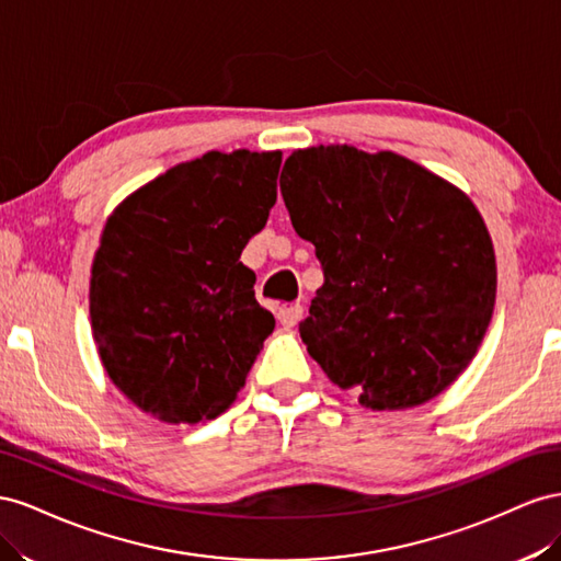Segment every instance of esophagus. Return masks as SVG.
Masks as SVG:
<instances>
[{
  "instance_id": "34e87169",
  "label": "esophagus",
  "mask_w": 561,
  "mask_h": 561,
  "mask_svg": "<svg viewBox=\"0 0 561 561\" xmlns=\"http://www.w3.org/2000/svg\"><path fill=\"white\" fill-rule=\"evenodd\" d=\"M300 317H302V306H300V302H296V306H286V308H282L277 312L279 324L284 329H294L300 322Z\"/></svg>"
}]
</instances>
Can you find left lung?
I'll list each match as a JSON object with an SVG mask.
<instances>
[{"label": "left lung", "instance_id": "8db88e82", "mask_svg": "<svg viewBox=\"0 0 561 561\" xmlns=\"http://www.w3.org/2000/svg\"><path fill=\"white\" fill-rule=\"evenodd\" d=\"M282 197L324 267L300 339L371 411L421 407L468 369L495 306V253L472 199L411 159L294 150Z\"/></svg>", "mask_w": 561, "mask_h": 561}]
</instances>
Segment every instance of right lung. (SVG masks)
<instances>
[{
	"label": "right lung",
	"mask_w": 561,
	"mask_h": 561,
	"mask_svg": "<svg viewBox=\"0 0 561 561\" xmlns=\"http://www.w3.org/2000/svg\"><path fill=\"white\" fill-rule=\"evenodd\" d=\"M279 164V150H211L131 192L105 222L93 341L115 388L157 421L218 419L275 329L239 255L277 202Z\"/></svg>",
	"instance_id": "1"
}]
</instances>
